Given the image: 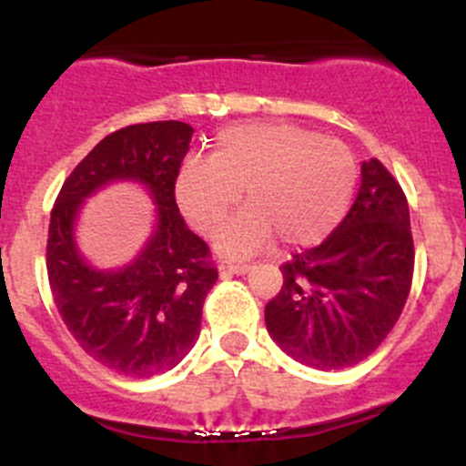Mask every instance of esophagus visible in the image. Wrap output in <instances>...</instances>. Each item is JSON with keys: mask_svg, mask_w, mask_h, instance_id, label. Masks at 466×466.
I'll use <instances>...</instances> for the list:
<instances>
[{"mask_svg": "<svg viewBox=\"0 0 466 466\" xmlns=\"http://www.w3.org/2000/svg\"><path fill=\"white\" fill-rule=\"evenodd\" d=\"M220 272H229V275H248L250 266L248 263H220Z\"/></svg>", "mask_w": 466, "mask_h": 466, "instance_id": "34e87169", "label": "esophagus"}]
</instances>
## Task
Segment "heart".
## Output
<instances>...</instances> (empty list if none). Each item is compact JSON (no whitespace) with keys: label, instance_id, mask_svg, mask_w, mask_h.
<instances>
[{"label":"heart","instance_id":"b5f03b06","mask_svg":"<svg viewBox=\"0 0 466 466\" xmlns=\"http://www.w3.org/2000/svg\"><path fill=\"white\" fill-rule=\"evenodd\" d=\"M359 168L336 139L293 124H243L216 137L211 159L180 164L173 196L200 234H214L241 200L250 205L216 237L228 257L263 250L279 234L289 246L322 241L345 218Z\"/></svg>","mask_w":466,"mask_h":466}]
</instances>
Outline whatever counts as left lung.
I'll return each instance as SVG.
<instances>
[{
	"label": "left lung",
	"mask_w": 466,
	"mask_h": 466,
	"mask_svg": "<svg viewBox=\"0 0 466 466\" xmlns=\"http://www.w3.org/2000/svg\"><path fill=\"white\" fill-rule=\"evenodd\" d=\"M412 268L406 196L372 157L360 167V189L340 225L281 266L284 284L266 304L268 333L309 368L359 365L401 316Z\"/></svg>",
	"instance_id": "left-lung-1"
}]
</instances>
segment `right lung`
<instances>
[{
    "label": "right lung",
    "instance_id": "add662e5",
    "mask_svg": "<svg viewBox=\"0 0 466 466\" xmlns=\"http://www.w3.org/2000/svg\"><path fill=\"white\" fill-rule=\"evenodd\" d=\"M191 135L182 121L107 135L65 180L51 209L46 272L58 313L86 354L130 379L157 377L189 354L205 298L218 279L205 241L187 228L173 196ZM115 181L143 187L156 223L133 262L98 268L77 248L76 223L85 200Z\"/></svg>",
    "mask_w": 466,
    "mask_h": 466
}]
</instances>
